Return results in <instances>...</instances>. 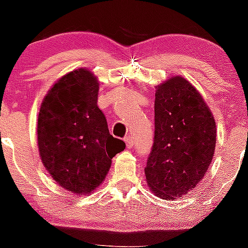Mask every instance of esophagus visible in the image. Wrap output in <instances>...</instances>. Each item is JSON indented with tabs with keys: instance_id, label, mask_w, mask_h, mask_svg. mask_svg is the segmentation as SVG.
Instances as JSON below:
<instances>
[{
	"instance_id": "esophagus-1",
	"label": "esophagus",
	"mask_w": 248,
	"mask_h": 248,
	"mask_svg": "<svg viewBox=\"0 0 248 248\" xmlns=\"http://www.w3.org/2000/svg\"><path fill=\"white\" fill-rule=\"evenodd\" d=\"M124 141H126V145L128 146V148H132V146H133V139H132L131 136H127L126 138H124Z\"/></svg>"
}]
</instances>
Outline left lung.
I'll use <instances>...</instances> for the list:
<instances>
[{"mask_svg":"<svg viewBox=\"0 0 248 248\" xmlns=\"http://www.w3.org/2000/svg\"><path fill=\"white\" fill-rule=\"evenodd\" d=\"M216 121L188 80L173 76L156 86L155 134L146 183L156 196L175 200L196 188L216 149Z\"/></svg>","mask_w":248,"mask_h":248,"instance_id":"obj_1","label":"left lung"}]
</instances>
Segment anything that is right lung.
<instances>
[{
  "label": "right lung",
  "mask_w": 248,
  "mask_h": 248,
  "mask_svg": "<svg viewBox=\"0 0 248 248\" xmlns=\"http://www.w3.org/2000/svg\"><path fill=\"white\" fill-rule=\"evenodd\" d=\"M99 82L87 69L66 74L46 94L37 119L40 157L58 185L91 194L107 177L111 158L126 148L98 108Z\"/></svg>",
  "instance_id": "obj_1"
}]
</instances>
